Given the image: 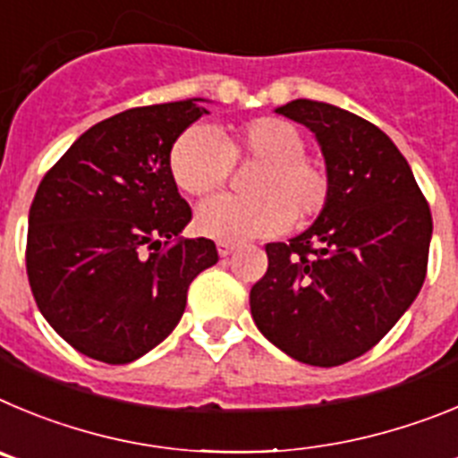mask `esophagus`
<instances>
[{
    "label": "esophagus",
    "instance_id": "1",
    "mask_svg": "<svg viewBox=\"0 0 458 458\" xmlns=\"http://www.w3.org/2000/svg\"><path fill=\"white\" fill-rule=\"evenodd\" d=\"M234 249H237V246H234L233 242H216V250H219L221 258H228Z\"/></svg>",
    "mask_w": 458,
    "mask_h": 458
}]
</instances>
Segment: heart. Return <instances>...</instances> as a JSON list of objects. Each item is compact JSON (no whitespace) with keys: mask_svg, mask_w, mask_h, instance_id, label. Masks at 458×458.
Masks as SVG:
<instances>
[{"mask_svg":"<svg viewBox=\"0 0 458 458\" xmlns=\"http://www.w3.org/2000/svg\"><path fill=\"white\" fill-rule=\"evenodd\" d=\"M233 162H258L249 196H214L196 212L200 234L219 242L267 237L290 221L306 224L324 209L331 191L327 171L306 157V139L283 118H255L221 141L209 127L191 125L173 141L168 168L189 196L219 189Z\"/></svg>","mask_w":458,"mask_h":458,"instance_id":"1","label":"heart"}]
</instances>
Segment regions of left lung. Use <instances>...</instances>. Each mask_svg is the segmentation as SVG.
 I'll use <instances>...</instances> for the list:
<instances>
[{"label": "left lung", "instance_id": "obj_1", "mask_svg": "<svg viewBox=\"0 0 458 458\" xmlns=\"http://www.w3.org/2000/svg\"><path fill=\"white\" fill-rule=\"evenodd\" d=\"M274 111L315 134L331 191L310 228L267 244L250 315L294 360L335 368L369 352L415 301L431 212L409 162L377 125L317 100Z\"/></svg>", "mask_w": 458, "mask_h": 458}]
</instances>
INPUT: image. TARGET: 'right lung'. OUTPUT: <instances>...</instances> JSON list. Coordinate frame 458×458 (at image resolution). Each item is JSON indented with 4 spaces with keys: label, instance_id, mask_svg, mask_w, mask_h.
I'll use <instances>...</instances> for the list:
<instances>
[{
    "label": "right lung",
    "instance_id": "add662e5",
    "mask_svg": "<svg viewBox=\"0 0 458 458\" xmlns=\"http://www.w3.org/2000/svg\"><path fill=\"white\" fill-rule=\"evenodd\" d=\"M203 98L137 106L86 130L29 209L27 276L38 310L70 347L125 365L182 319L191 280L216 265L212 239H184L191 208L168 168Z\"/></svg>",
    "mask_w": 458,
    "mask_h": 458
}]
</instances>
